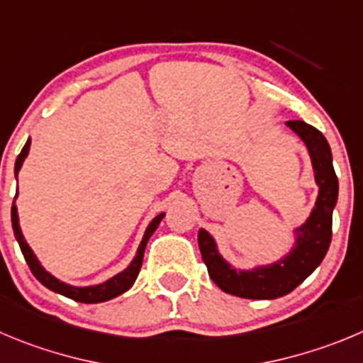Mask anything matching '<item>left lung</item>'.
<instances>
[{"label": "left lung", "mask_w": 363, "mask_h": 363, "mask_svg": "<svg viewBox=\"0 0 363 363\" xmlns=\"http://www.w3.org/2000/svg\"><path fill=\"white\" fill-rule=\"evenodd\" d=\"M310 152L319 197L306 222L297 228L296 245L283 259L252 270H236L220 256L216 242L208 231H199V247L208 274L220 290L243 299H277L297 289L323 263L331 243L333 209L338 197V179L331 148L323 132L301 120L286 121Z\"/></svg>", "instance_id": "1"}]
</instances>
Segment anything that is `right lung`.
Masks as SVG:
<instances>
[{
    "label": "right lung",
    "mask_w": 363,
    "mask_h": 363,
    "mask_svg": "<svg viewBox=\"0 0 363 363\" xmlns=\"http://www.w3.org/2000/svg\"><path fill=\"white\" fill-rule=\"evenodd\" d=\"M28 150H30V140L26 141V145L23 147L21 154H19L18 159H16V166H13V174H16V177H18L19 170H21L23 161H25V157L28 155ZM16 197H18V195H16ZM162 216H164V213L157 215L150 223H148L147 231H145V235H143V240H141L140 247H138V252H135V256H134V259L130 262V265H128L123 272L116 274V276L111 277V279H107L105 283L94 284V286H71V284L62 283V281H59L57 277H53L52 274L46 272V270L43 269V265H40L39 259L35 258V254H33V250L30 249V245L26 243L25 236H23L21 228H19V216H18V208H16V204H12V229H13V236H16L19 247H21L23 256H25L26 263H28L30 270H32L33 276H35L37 279H39L40 283L46 286V289L53 290V292L60 294V296L69 297V299L77 301V303L94 304V303H104V301L114 299V297H118V296H121L123 292H127L132 284H134L135 277H138V274H140V270H141V263H143L145 247H147L148 240H150V236L154 235V231L157 229V225H159V222L162 220Z\"/></svg>",
    "instance_id": "right-lung-1"
}]
</instances>
